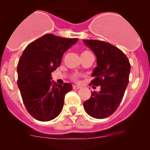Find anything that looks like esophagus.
<instances>
[{"label":"esophagus","instance_id":"34e87169","mask_svg":"<svg viewBox=\"0 0 150 150\" xmlns=\"http://www.w3.org/2000/svg\"><path fill=\"white\" fill-rule=\"evenodd\" d=\"M72 88H73V89H75V90H77V89H79V88H81V86H75V85H74L73 86H72Z\"/></svg>","mask_w":150,"mask_h":150}]
</instances>
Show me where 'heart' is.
<instances>
[{"label": "heart", "instance_id": "heart-1", "mask_svg": "<svg viewBox=\"0 0 150 150\" xmlns=\"http://www.w3.org/2000/svg\"><path fill=\"white\" fill-rule=\"evenodd\" d=\"M89 51H83V52L82 53V54H81V55H84V54H89ZM72 80H74V81H78V76L77 75H72Z\"/></svg>", "mask_w": 150, "mask_h": 150}]
</instances>
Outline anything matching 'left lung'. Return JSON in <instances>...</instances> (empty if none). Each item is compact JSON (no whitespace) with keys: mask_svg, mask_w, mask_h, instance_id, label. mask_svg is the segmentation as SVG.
<instances>
[{"mask_svg":"<svg viewBox=\"0 0 150 150\" xmlns=\"http://www.w3.org/2000/svg\"><path fill=\"white\" fill-rule=\"evenodd\" d=\"M93 51L97 67L92 73L93 88L100 86L99 92L91 93L83 102L88 115L97 119L109 117L115 112L122 101L128 83L131 64L126 56L117 47L96 40H83Z\"/></svg>","mask_w":150,"mask_h":150,"instance_id":"left-lung-1","label":"left lung"}]
</instances>
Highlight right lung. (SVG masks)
<instances>
[{"label":"right lung","instance_id":"right-lung-1","mask_svg":"<svg viewBox=\"0 0 150 150\" xmlns=\"http://www.w3.org/2000/svg\"><path fill=\"white\" fill-rule=\"evenodd\" d=\"M78 40L46 34L24 50L17 65V85L28 112L36 120L49 121L62 110L70 83L51 81V72L61 64L64 53Z\"/></svg>","mask_w":150,"mask_h":150}]
</instances>
